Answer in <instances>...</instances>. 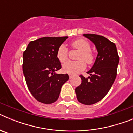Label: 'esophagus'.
I'll return each instance as SVG.
<instances>
[{"label": "esophagus", "mask_w": 133, "mask_h": 133, "mask_svg": "<svg viewBox=\"0 0 133 133\" xmlns=\"http://www.w3.org/2000/svg\"><path fill=\"white\" fill-rule=\"evenodd\" d=\"M72 75H70V74H69V77H70V78H72Z\"/></svg>", "instance_id": "obj_1"}]
</instances>
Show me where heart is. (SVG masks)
<instances>
[{
	"instance_id": "b5f03b06",
	"label": "heart",
	"mask_w": 133,
	"mask_h": 133,
	"mask_svg": "<svg viewBox=\"0 0 133 133\" xmlns=\"http://www.w3.org/2000/svg\"><path fill=\"white\" fill-rule=\"evenodd\" d=\"M72 48L80 51L78 61H68L63 65L64 72L69 74H77L84 70L86 67L84 61L87 64L93 63L94 55L90 51V44L87 40L79 38L70 43ZM56 57L61 63L68 59V50L64 45L60 46L56 52Z\"/></svg>"
}]
</instances>
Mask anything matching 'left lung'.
I'll list each match as a JSON object with an SVG mask.
<instances>
[{
	"mask_svg": "<svg viewBox=\"0 0 133 133\" xmlns=\"http://www.w3.org/2000/svg\"><path fill=\"white\" fill-rule=\"evenodd\" d=\"M97 48V58L92 67L87 72L90 77L80 75L81 84L75 89L78 101L90 105L103 99L110 89L117 77L119 56L115 43L103 36L84 34Z\"/></svg>",
	"mask_w": 133,
	"mask_h": 133,
	"instance_id": "1",
	"label": "left lung"
}]
</instances>
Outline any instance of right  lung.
<instances>
[{
    "instance_id": "right-lung-1",
    "label": "right lung",
    "mask_w": 133,
    "mask_h": 133,
    "mask_svg": "<svg viewBox=\"0 0 133 133\" xmlns=\"http://www.w3.org/2000/svg\"><path fill=\"white\" fill-rule=\"evenodd\" d=\"M68 36L43 37L30 41L23 52V70L28 89L38 101L51 104L59 97L68 74H57L61 64L56 57L60 46Z\"/></svg>"
}]
</instances>
